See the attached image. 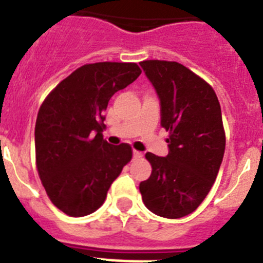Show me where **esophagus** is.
<instances>
[{"label": "esophagus", "mask_w": 263, "mask_h": 263, "mask_svg": "<svg viewBox=\"0 0 263 263\" xmlns=\"http://www.w3.org/2000/svg\"><path fill=\"white\" fill-rule=\"evenodd\" d=\"M133 157L136 158V159H138V158H142V153L134 150V152H133Z\"/></svg>", "instance_id": "obj_1"}]
</instances>
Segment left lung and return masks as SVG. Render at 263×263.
Listing matches in <instances>:
<instances>
[{
  "label": "left lung",
  "mask_w": 263,
  "mask_h": 263,
  "mask_svg": "<svg viewBox=\"0 0 263 263\" xmlns=\"http://www.w3.org/2000/svg\"><path fill=\"white\" fill-rule=\"evenodd\" d=\"M160 100L168 154L146 153L152 175L139 191L147 210L166 218L194 212L211 191L225 152L221 108L205 80L180 63H139Z\"/></svg>",
  "instance_id": "obj_1"
}]
</instances>
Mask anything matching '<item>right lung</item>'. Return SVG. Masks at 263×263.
Instances as JSON below:
<instances>
[{"instance_id":"add662e5","label":"right lung","mask_w":263,"mask_h":263,"mask_svg":"<svg viewBox=\"0 0 263 263\" xmlns=\"http://www.w3.org/2000/svg\"><path fill=\"white\" fill-rule=\"evenodd\" d=\"M137 63L84 64L51 90L35 124L36 170L47 196L72 217L93 213L133 157L129 143L103 138V111L139 75Z\"/></svg>"}]
</instances>
